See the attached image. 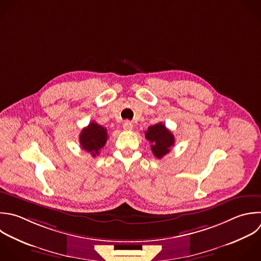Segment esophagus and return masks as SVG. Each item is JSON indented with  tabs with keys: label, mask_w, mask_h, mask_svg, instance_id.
<instances>
[{
	"label": "esophagus",
	"mask_w": 261,
	"mask_h": 261,
	"mask_svg": "<svg viewBox=\"0 0 261 261\" xmlns=\"http://www.w3.org/2000/svg\"><path fill=\"white\" fill-rule=\"evenodd\" d=\"M122 127H123L124 130H132L133 127H134V125H133V123L129 122V121H124V122L122 123Z\"/></svg>",
	"instance_id": "obj_1"
}]
</instances>
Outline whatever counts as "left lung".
Here are the masks:
<instances>
[{"mask_svg": "<svg viewBox=\"0 0 261 261\" xmlns=\"http://www.w3.org/2000/svg\"><path fill=\"white\" fill-rule=\"evenodd\" d=\"M145 137L151 143V150L158 159L169 153L170 148L174 145L173 135L161 122L149 126Z\"/></svg>", "mask_w": 261, "mask_h": 261, "instance_id": "left-lung-1", "label": "left lung"}]
</instances>
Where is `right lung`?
<instances>
[{"mask_svg": "<svg viewBox=\"0 0 261 261\" xmlns=\"http://www.w3.org/2000/svg\"><path fill=\"white\" fill-rule=\"evenodd\" d=\"M107 139V129L95 121H92L87 127H85L80 135L82 148L91 153L93 157L100 154V150L105 146Z\"/></svg>", "mask_w": 261, "mask_h": 261, "instance_id": "add662e5", "label": "right lung"}]
</instances>
